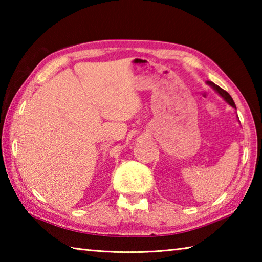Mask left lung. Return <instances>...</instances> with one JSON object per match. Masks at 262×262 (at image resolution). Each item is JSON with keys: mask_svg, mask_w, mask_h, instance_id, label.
Listing matches in <instances>:
<instances>
[{"mask_svg": "<svg viewBox=\"0 0 262 262\" xmlns=\"http://www.w3.org/2000/svg\"><path fill=\"white\" fill-rule=\"evenodd\" d=\"M207 84L209 86H211L212 89H214V90L217 92V94H219L222 98H223L225 101H227V103L230 105V106H232V107L234 108V110H237V107H236V105H234V101H233V99H232V97L230 96L227 91L225 90H223V89L222 88H220L219 85H216L215 83H212V82H210V81H207Z\"/></svg>", "mask_w": 262, "mask_h": 262, "instance_id": "1", "label": "left lung"}]
</instances>
